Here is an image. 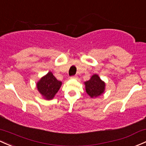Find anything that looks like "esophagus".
<instances>
[{
	"label": "esophagus",
	"mask_w": 146,
	"mask_h": 146,
	"mask_svg": "<svg viewBox=\"0 0 146 146\" xmlns=\"http://www.w3.org/2000/svg\"><path fill=\"white\" fill-rule=\"evenodd\" d=\"M70 78H71V79H78V76H73L70 77Z\"/></svg>",
	"instance_id": "esophagus-1"
}]
</instances>
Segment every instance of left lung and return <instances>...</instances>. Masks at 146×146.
<instances>
[{
  "label": "left lung",
  "instance_id": "left-lung-1",
  "mask_svg": "<svg viewBox=\"0 0 146 146\" xmlns=\"http://www.w3.org/2000/svg\"><path fill=\"white\" fill-rule=\"evenodd\" d=\"M86 92L91 98H96L102 95L105 89V83L97 74L91 76L89 80L84 82Z\"/></svg>",
  "mask_w": 146,
  "mask_h": 146
}]
</instances>
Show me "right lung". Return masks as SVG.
<instances>
[{"instance_id": "obj_1", "label": "right lung", "mask_w": 146, "mask_h": 146, "mask_svg": "<svg viewBox=\"0 0 146 146\" xmlns=\"http://www.w3.org/2000/svg\"><path fill=\"white\" fill-rule=\"evenodd\" d=\"M62 86V82L57 80L52 72H48L36 84L38 91L46 100H51Z\"/></svg>"}]
</instances>
